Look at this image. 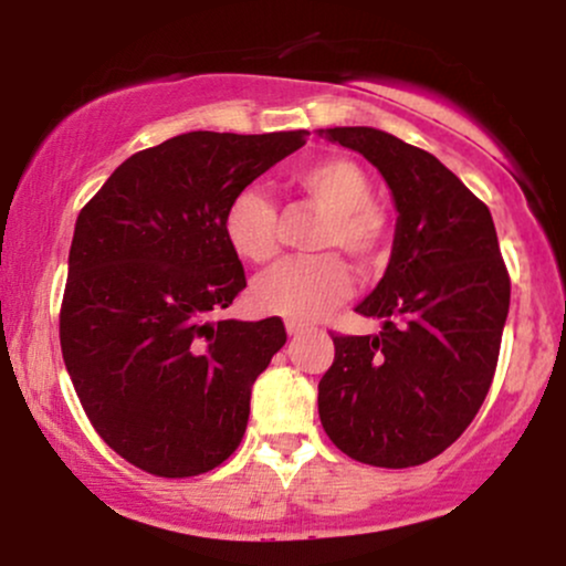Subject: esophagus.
<instances>
[{"label":"esophagus","instance_id":"esophagus-1","mask_svg":"<svg viewBox=\"0 0 566 566\" xmlns=\"http://www.w3.org/2000/svg\"><path fill=\"white\" fill-rule=\"evenodd\" d=\"M284 327H287V335H301L305 327H308V324H303V322H295V319H287L284 322Z\"/></svg>","mask_w":566,"mask_h":566}]
</instances>
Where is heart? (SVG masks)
I'll return each mask as SVG.
<instances>
[{"label": "heart", "instance_id": "1", "mask_svg": "<svg viewBox=\"0 0 566 566\" xmlns=\"http://www.w3.org/2000/svg\"><path fill=\"white\" fill-rule=\"evenodd\" d=\"M292 186L322 212L311 247L337 250L361 269L386 261L394 226L373 201V184L356 161L329 157L292 175ZM223 233L242 261L269 263L282 250V216L258 188H242L223 212ZM350 274L335 252L292 258L265 271L252 284V303L263 314L308 322L350 295Z\"/></svg>", "mask_w": 566, "mask_h": 566}]
</instances>
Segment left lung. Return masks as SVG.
Wrapping results in <instances>:
<instances>
[{"instance_id": "8db88e82", "label": "left lung", "mask_w": 566, "mask_h": 566, "mask_svg": "<svg viewBox=\"0 0 566 566\" xmlns=\"http://www.w3.org/2000/svg\"><path fill=\"white\" fill-rule=\"evenodd\" d=\"M394 193L391 263L356 305L380 335H333L319 418L340 452L380 469L428 463L476 418L495 378L511 279L495 223L433 154L375 127L319 129Z\"/></svg>"}]
</instances>
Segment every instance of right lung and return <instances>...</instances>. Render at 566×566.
I'll use <instances>...</instances> for the list:
<instances>
[{"label": "right lung", "instance_id": "add662e5", "mask_svg": "<svg viewBox=\"0 0 566 566\" xmlns=\"http://www.w3.org/2000/svg\"><path fill=\"white\" fill-rule=\"evenodd\" d=\"M303 143L178 135L122 161L76 218L63 361L97 437L140 471L199 476L244 437L252 382L287 333L279 316L212 322L247 287L223 212Z\"/></svg>", "mask_w": 566, "mask_h": 566}]
</instances>
